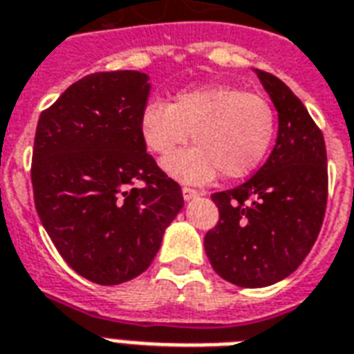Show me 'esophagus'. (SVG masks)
<instances>
[{"label":"esophagus","instance_id":"1","mask_svg":"<svg viewBox=\"0 0 354 354\" xmlns=\"http://www.w3.org/2000/svg\"><path fill=\"white\" fill-rule=\"evenodd\" d=\"M198 196H199L198 190H194V188H188V187H183V198H185V201L196 199Z\"/></svg>","mask_w":354,"mask_h":354}]
</instances>
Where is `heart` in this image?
I'll return each mask as SVG.
<instances>
[{
    "instance_id": "b5f03b06",
    "label": "heart",
    "mask_w": 354,
    "mask_h": 354,
    "mask_svg": "<svg viewBox=\"0 0 354 354\" xmlns=\"http://www.w3.org/2000/svg\"><path fill=\"white\" fill-rule=\"evenodd\" d=\"M140 134L153 153L166 156L185 145L192 132L196 145L167 156L162 167L183 183L216 177L241 179L267 156L276 136V113L259 95L233 86L185 89L169 104L153 98L140 113Z\"/></svg>"
}]
</instances>
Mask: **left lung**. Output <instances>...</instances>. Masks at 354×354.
I'll list each match as a JSON object with an SVG mask.
<instances>
[{
    "mask_svg": "<svg viewBox=\"0 0 354 354\" xmlns=\"http://www.w3.org/2000/svg\"><path fill=\"white\" fill-rule=\"evenodd\" d=\"M278 111V138L257 174L212 194L220 220L205 235L212 268L239 288H267L295 272L317 239L326 207L325 138L280 78L254 68Z\"/></svg>",
    "mask_w": 354,
    "mask_h": 354,
    "instance_id": "1",
    "label": "left lung"
}]
</instances>
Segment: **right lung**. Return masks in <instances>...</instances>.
Segmentation results:
<instances>
[{
    "label": "right lung",
    "instance_id": "add662e5",
    "mask_svg": "<svg viewBox=\"0 0 354 354\" xmlns=\"http://www.w3.org/2000/svg\"><path fill=\"white\" fill-rule=\"evenodd\" d=\"M149 91L145 73L89 74L37 123L31 183L39 218L68 267L100 286L147 270L185 205L140 134Z\"/></svg>",
    "mask_w": 354,
    "mask_h": 354
}]
</instances>
